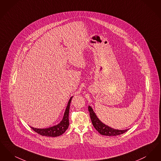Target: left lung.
<instances>
[{
    "mask_svg": "<svg viewBox=\"0 0 161 161\" xmlns=\"http://www.w3.org/2000/svg\"><path fill=\"white\" fill-rule=\"evenodd\" d=\"M88 110L93 127L101 135L106 136H118L123 134L128 130V129L124 130H116L107 126L100 121L95 114L93 112V110L91 106H89Z\"/></svg>",
    "mask_w": 161,
    "mask_h": 161,
    "instance_id": "left-lung-1",
    "label": "left lung"
}]
</instances>
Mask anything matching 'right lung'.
<instances>
[{
	"instance_id": "1",
	"label": "right lung",
	"mask_w": 161,
	"mask_h": 161,
	"mask_svg": "<svg viewBox=\"0 0 161 161\" xmlns=\"http://www.w3.org/2000/svg\"><path fill=\"white\" fill-rule=\"evenodd\" d=\"M71 97L69 100L67 107L66 108L63 118L61 122L58 125H54L53 127H49L47 129H36L34 127H31L32 129L38 133L42 136H52V137H56L61 135L63 133L65 132V131L68 129L69 125V112L70 103L72 100Z\"/></svg>"
}]
</instances>
